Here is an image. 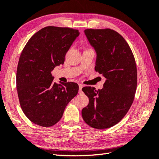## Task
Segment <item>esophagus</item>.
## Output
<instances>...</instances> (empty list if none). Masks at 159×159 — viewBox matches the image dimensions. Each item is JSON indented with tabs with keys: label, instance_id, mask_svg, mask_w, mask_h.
<instances>
[{
	"label": "esophagus",
	"instance_id": "esophagus-1",
	"mask_svg": "<svg viewBox=\"0 0 159 159\" xmlns=\"http://www.w3.org/2000/svg\"><path fill=\"white\" fill-rule=\"evenodd\" d=\"M83 88V85L82 84H79V93L82 92V88Z\"/></svg>",
	"mask_w": 159,
	"mask_h": 159
}]
</instances>
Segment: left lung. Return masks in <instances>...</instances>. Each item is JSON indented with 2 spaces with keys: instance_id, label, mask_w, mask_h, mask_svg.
Masks as SVG:
<instances>
[{
  "instance_id": "left-lung-1",
  "label": "left lung",
  "mask_w": 159,
  "mask_h": 159,
  "mask_svg": "<svg viewBox=\"0 0 159 159\" xmlns=\"http://www.w3.org/2000/svg\"><path fill=\"white\" fill-rule=\"evenodd\" d=\"M85 34L97 54L95 70L106 80L103 88L86 86L89 104L82 110L84 121L98 129L110 128L125 116L134 99L137 69L128 43L111 29H87Z\"/></svg>"
}]
</instances>
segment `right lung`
Listing matches in <instances>:
<instances>
[{
	"label": "right lung",
	"instance_id": "right-lung-1",
	"mask_svg": "<svg viewBox=\"0 0 159 159\" xmlns=\"http://www.w3.org/2000/svg\"><path fill=\"white\" fill-rule=\"evenodd\" d=\"M79 30L48 26L24 47L16 71V89L22 110L32 123L51 127L63 116L67 105L79 92L76 83L53 82L51 71L63 65Z\"/></svg>",
	"mask_w": 159,
	"mask_h": 159
}]
</instances>
